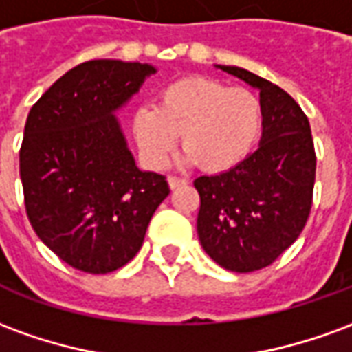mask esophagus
Returning <instances> with one entry per match:
<instances>
[{"label": "esophagus", "mask_w": 352, "mask_h": 352, "mask_svg": "<svg viewBox=\"0 0 352 352\" xmlns=\"http://www.w3.org/2000/svg\"><path fill=\"white\" fill-rule=\"evenodd\" d=\"M168 184L171 190H175V188H179V186L186 184V181H184V179H179V177H168Z\"/></svg>", "instance_id": "34e87169"}]
</instances>
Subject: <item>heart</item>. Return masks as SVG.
Instances as JSON below:
<instances>
[{
  "mask_svg": "<svg viewBox=\"0 0 352 352\" xmlns=\"http://www.w3.org/2000/svg\"><path fill=\"white\" fill-rule=\"evenodd\" d=\"M264 126L258 96L209 77H184L162 88L156 107L143 105L131 115V133L153 168H162L181 133L184 164L226 171L249 156Z\"/></svg>",
  "mask_w": 352,
  "mask_h": 352,
  "instance_id": "b5f03b06",
  "label": "heart"
}]
</instances>
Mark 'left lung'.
Returning <instances> with one entry per match:
<instances>
[{"instance_id": "obj_1", "label": "left lung", "mask_w": 352, "mask_h": 352, "mask_svg": "<svg viewBox=\"0 0 352 352\" xmlns=\"http://www.w3.org/2000/svg\"><path fill=\"white\" fill-rule=\"evenodd\" d=\"M260 92L258 148L236 168L194 181L201 206L198 237L217 264L236 273L270 265L302 234L315 184L307 116L283 88L236 65H214Z\"/></svg>"}]
</instances>
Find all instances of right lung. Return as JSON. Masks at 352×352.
<instances>
[{"mask_svg": "<svg viewBox=\"0 0 352 352\" xmlns=\"http://www.w3.org/2000/svg\"><path fill=\"white\" fill-rule=\"evenodd\" d=\"M154 73L151 64L90 60L62 75L28 115L20 148L28 219L75 270L128 264L168 198L166 177L138 168L116 118Z\"/></svg>", "mask_w": 352, "mask_h": 352, "instance_id": "right-lung-1", "label": "right lung"}]
</instances>
